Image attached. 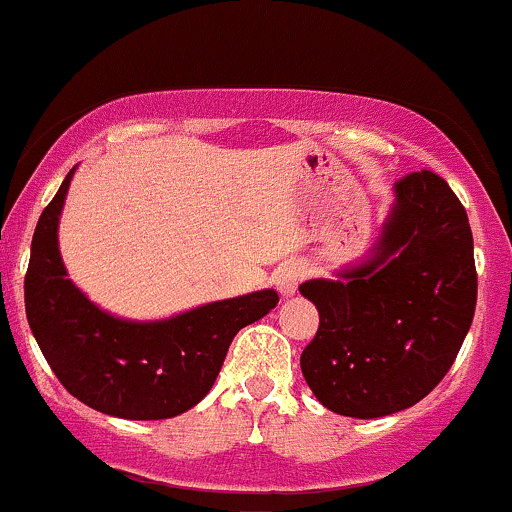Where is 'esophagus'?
Returning a JSON list of instances; mask_svg holds the SVG:
<instances>
[{
	"label": "esophagus",
	"mask_w": 512,
	"mask_h": 512,
	"mask_svg": "<svg viewBox=\"0 0 512 512\" xmlns=\"http://www.w3.org/2000/svg\"><path fill=\"white\" fill-rule=\"evenodd\" d=\"M302 278H305V268L300 263H285V266L278 268L276 285L283 295H293L302 283Z\"/></svg>",
	"instance_id": "34e87169"
}]
</instances>
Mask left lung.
<instances>
[{
  "instance_id": "8db88e82",
  "label": "left lung",
  "mask_w": 512,
  "mask_h": 512,
  "mask_svg": "<svg viewBox=\"0 0 512 512\" xmlns=\"http://www.w3.org/2000/svg\"><path fill=\"white\" fill-rule=\"evenodd\" d=\"M339 276L300 285L320 312L300 356L307 386L346 417L412 408L447 376L476 310L474 236L447 180H398L371 258Z\"/></svg>"
}]
</instances>
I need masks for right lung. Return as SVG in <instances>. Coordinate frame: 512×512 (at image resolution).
<instances>
[{"instance_id": "1", "label": "right lung", "mask_w": 512, "mask_h": 512, "mask_svg": "<svg viewBox=\"0 0 512 512\" xmlns=\"http://www.w3.org/2000/svg\"><path fill=\"white\" fill-rule=\"evenodd\" d=\"M75 168L36 224L24 278L26 320L48 366L80 403L124 417L166 420L200 403L241 327L278 305L276 290L207 302L158 322L107 315L68 278L58 219Z\"/></svg>"}]
</instances>
